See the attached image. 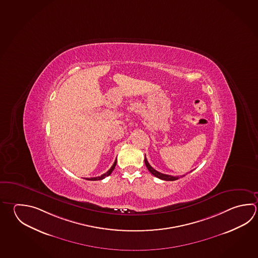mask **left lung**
I'll list each match as a JSON object with an SVG mask.
<instances>
[{
    "label": "left lung",
    "mask_w": 258,
    "mask_h": 258,
    "mask_svg": "<svg viewBox=\"0 0 258 258\" xmlns=\"http://www.w3.org/2000/svg\"><path fill=\"white\" fill-rule=\"evenodd\" d=\"M145 165H146L147 169L150 170V172H151L152 175L155 176L157 178H159V179H161V180H176L179 179V176H171L168 175V174H163V173H161V172H159V171H157V170H154L151 165H150V163L148 162L146 159V156H145Z\"/></svg>",
    "instance_id": "obj_1"
}]
</instances>
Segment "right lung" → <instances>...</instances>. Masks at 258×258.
<instances>
[{
	"label": "right lung",
	"mask_w": 258,
	"mask_h": 258,
	"mask_svg": "<svg viewBox=\"0 0 258 258\" xmlns=\"http://www.w3.org/2000/svg\"><path fill=\"white\" fill-rule=\"evenodd\" d=\"M116 164H117V160L116 161H114V163H113V165H112L111 168L109 169V170H107V172L106 173H104V174H102L101 176H98V177H94V178H87L86 180H103L104 178H106V177H107L108 175H110L111 174L112 171H113V170L115 169V167H116Z\"/></svg>",
	"instance_id": "1"
}]
</instances>
